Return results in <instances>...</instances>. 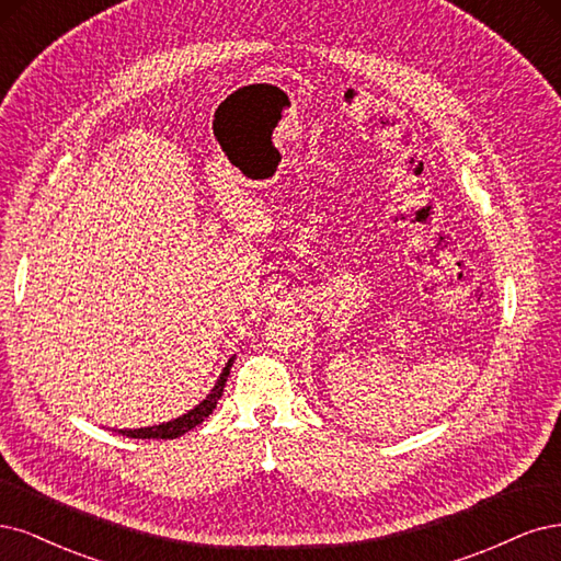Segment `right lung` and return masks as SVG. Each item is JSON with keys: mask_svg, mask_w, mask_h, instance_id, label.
Wrapping results in <instances>:
<instances>
[{"mask_svg": "<svg viewBox=\"0 0 561 561\" xmlns=\"http://www.w3.org/2000/svg\"><path fill=\"white\" fill-rule=\"evenodd\" d=\"M230 366H232V358L228 360V366L224 368V373H221V377H219V382L214 385V389H211V393L207 396V399H205L201 405H197V408H193L191 412H186L184 417L172 420V422H168V424L149 426V428H133V431H118V433H123V436H128V438H156V440H158V438L172 440V438L184 436L186 431H191V428H195L201 422H205V420L209 417V414H211V410L216 408V401H219L221 396H224V387H226V379H228Z\"/></svg>", "mask_w": 561, "mask_h": 561, "instance_id": "1", "label": "right lung"}]
</instances>
